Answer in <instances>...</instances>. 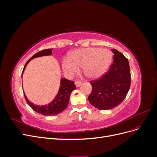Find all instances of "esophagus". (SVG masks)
<instances>
[{
  "instance_id": "esophagus-1",
  "label": "esophagus",
  "mask_w": 157,
  "mask_h": 157,
  "mask_svg": "<svg viewBox=\"0 0 157 157\" xmlns=\"http://www.w3.org/2000/svg\"><path fill=\"white\" fill-rule=\"evenodd\" d=\"M81 84H82V82L80 81V80H77V81L75 82V85H76V86H77V87L80 86V85H81Z\"/></svg>"
}]
</instances>
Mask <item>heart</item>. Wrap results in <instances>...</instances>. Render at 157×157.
Masks as SVG:
<instances>
[{
	"mask_svg": "<svg viewBox=\"0 0 157 157\" xmlns=\"http://www.w3.org/2000/svg\"><path fill=\"white\" fill-rule=\"evenodd\" d=\"M113 59L111 52L101 48H88L73 51L69 58H65L62 67L69 75L77 73L83 67L84 75L89 78L96 79L105 74Z\"/></svg>",
	"mask_w": 157,
	"mask_h": 157,
	"instance_id": "b5f03b06",
	"label": "heart"
}]
</instances>
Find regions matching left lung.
<instances>
[{
  "label": "left lung",
  "mask_w": 157,
  "mask_h": 157,
  "mask_svg": "<svg viewBox=\"0 0 157 157\" xmlns=\"http://www.w3.org/2000/svg\"><path fill=\"white\" fill-rule=\"evenodd\" d=\"M113 63L105 75L90 81L92 91L88 101L100 110H109L118 106L129 91L131 75L128 59L120 52L112 49Z\"/></svg>",
  "instance_id": "obj_1"
}]
</instances>
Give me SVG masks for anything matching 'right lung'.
<instances>
[{
	"label": "right lung",
	"mask_w": 157,
	"mask_h": 157,
	"mask_svg": "<svg viewBox=\"0 0 157 157\" xmlns=\"http://www.w3.org/2000/svg\"><path fill=\"white\" fill-rule=\"evenodd\" d=\"M52 50H53L52 48L43 50L37 52L34 56H33L25 63L21 75H23V71H24L27 65L29 63L31 59L38 58V57L50 56L52 54ZM75 89L76 86L74 84V81H71V80L66 78H61L60 87L58 93L56 95L55 98L48 104L41 106L35 105L34 103H33L32 102L29 101V99L27 98L25 94H24V96L28 105L33 109V111L44 116H53L62 113L65 110L68 105L70 95L71 92Z\"/></svg>",
	"instance_id": "right-lung-1"
}]
</instances>
